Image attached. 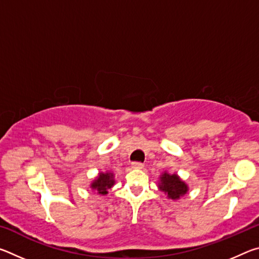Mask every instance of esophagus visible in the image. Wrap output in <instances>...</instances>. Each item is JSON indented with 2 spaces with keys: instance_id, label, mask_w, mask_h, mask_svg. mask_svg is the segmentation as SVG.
I'll return each instance as SVG.
<instances>
[{
  "instance_id": "34e87169",
  "label": "esophagus",
  "mask_w": 259,
  "mask_h": 259,
  "mask_svg": "<svg viewBox=\"0 0 259 259\" xmlns=\"http://www.w3.org/2000/svg\"><path fill=\"white\" fill-rule=\"evenodd\" d=\"M131 168H133V169H143L144 163H142V162H133V163H131Z\"/></svg>"
}]
</instances>
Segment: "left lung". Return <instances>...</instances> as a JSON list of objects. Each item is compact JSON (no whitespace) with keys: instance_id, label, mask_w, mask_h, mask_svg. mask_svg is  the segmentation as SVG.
Segmentation results:
<instances>
[{"instance_id":"left-lung-1","label":"left lung","mask_w":259,"mask_h":259,"mask_svg":"<svg viewBox=\"0 0 259 259\" xmlns=\"http://www.w3.org/2000/svg\"><path fill=\"white\" fill-rule=\"evenodd\" d=\"M160 191L164 192L169 199L178 200L185 195L188 191V186L179 178L176 174L170 175L166 171L160 176L159 182Z\"/></svg>"}]
</instances>
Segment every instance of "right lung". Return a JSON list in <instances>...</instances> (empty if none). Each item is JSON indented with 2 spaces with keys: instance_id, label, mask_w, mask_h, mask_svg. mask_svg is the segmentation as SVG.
<instances>
[{
  "instance_id": "right-lung-1",
  "label": "right lung",
  "mask_w": 259,
  "mask_h": 259,
  "mask_svg": "<svg viewBox=\"0 0 259 259\" xmlns=\"http://www.w3.org/2000/svg\"><path fill=\"white\" fill-rule=\"evenodd\" d=\"M114 184H115V179H114V175L112 172H100L98 177L91 183L90 187L95 190L100 195H106L108 193L109 188H112Z\"/></svg>"
}]
</instances>
